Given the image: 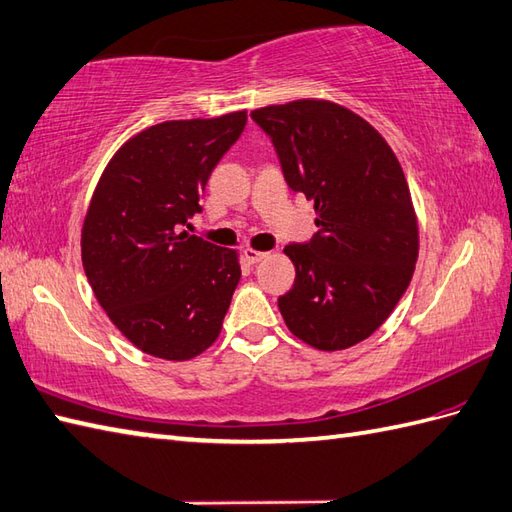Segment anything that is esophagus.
Here are the masks:
<instances>
[{
    "label": "esophagus",
    "mask_w": 512,
    "mask_h": 512,
    "mask_svg": "<svg viewBox=\"0 0 512 512\" xmlns=\"http://www.w3.org/2000/svg\"><path fill=\"white\" fill-rule=\"evenodd\" d=\"M269 256V252H260V249H256V247H245L243 249V258L247 260L249 265H256V263H260V260H265Z\"/></svg>",
    "instance_id": "1"
}]
</instances>
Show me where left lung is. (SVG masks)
Listing matches in <instances>:
<instances>
[{"mask_svg":"<svg viewBox=\"0 0 512 512\" xmlns=\"http://www.w3.org/2000/svg\"><path fill=\"white\" fill-rule=\"evenodd\" d=\"M252 118L317 217L311 243L285 247L295 282L278 309L304 344L346 350L388 320L414 276L418 219L403 168L370 122L331 100L260 107Z\"/></svg>","mask_w":512,"mask_h":512,"instance_id":"1","label":"left lung"}]
</instances>
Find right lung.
I'll return each instance as SVG.
<instances>
[{
  "instance_id": "right-lung-1",
  "label": "right lung",
  "mask_w": 512,
  "mask_h": 512,
  "mask_svg": "<svg viewBox=\"0 0 512 512\" xmlns=\"http://www.w3.org/2000/svg\"><path fill=\"white\" fill-rule=\"evenodd\" d=\"M245 122L243 109L153 124L98 179L81 232L85 276L109 320L146 355L188 361L221 333L241 258L184 225L201 212L210 173Z\"/></svg>"
}]
</instances>
